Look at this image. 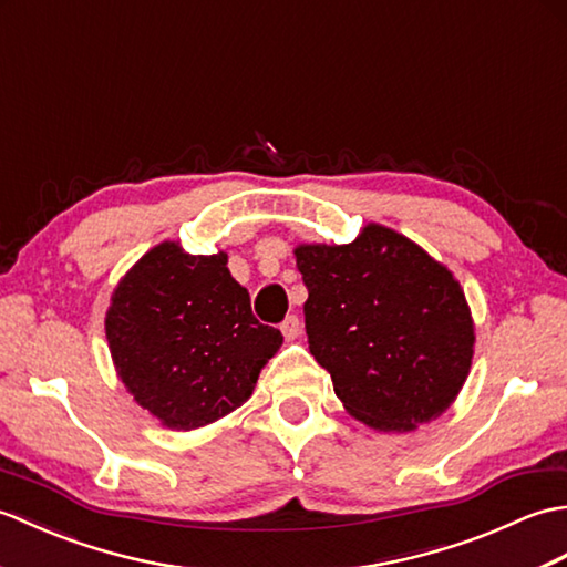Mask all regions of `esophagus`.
<instances>
[{
    "mask_svg": "<svg viewBox=\"0 0 567 567\" xmlns=\"http://www.w3.org/2000/svg\"><path fill=\"white\" fill-rule=\"evenodd\" d=\"M280 331L287 341H295L299 331H302V323H299L297 317H287L282 323H280Z\"/></svg>",
    "mask_w": 567,
    "mask_h": 567,
    "instance_id": "obj_1",
    "label": "esophagus"
}]
</instances>
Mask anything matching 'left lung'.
<instances>
[{
    "label": "left lung",
    "mask_w": 567,
    "mask_h": 567,
    "mask_svg": "<svg viewBox=\"0 0 567 567\" xmlns=\"http://www.w3.org/2000/svg\"><path fill=\"white\" fill-rule=\"evenodd\" d=\"M309 351L360 424L406 433L439 419L470 375L475 321L453 270L394 228L297 244Z\"/></svg>",
    "instance_id": "1"
}]
</instances>
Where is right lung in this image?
Returning a JSON list of instances; mask_svg holds the SVG:
<instances>
[{
	"mask_svg": "<svg viewBox=\"0 0 567 567\" xmlns=\"http://www.w3.org/2000/svg\"><path fill=\"white\" fill-rule=\"evenodd\" d=\"M224 250L161 240L116 282L104 333L118 382L165 429L192 431L250 400L282 333L252 317Z\"/></svg>",
	"mask_w": 567,
	"mask_h": 567,
	"instance_id": "add662e5",
	"label": "right lung"
}]
</instances>
